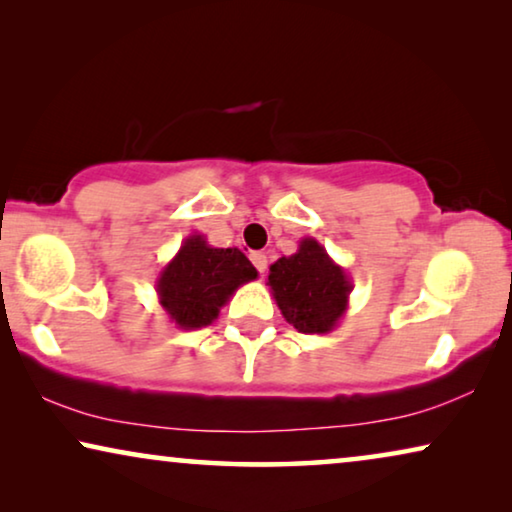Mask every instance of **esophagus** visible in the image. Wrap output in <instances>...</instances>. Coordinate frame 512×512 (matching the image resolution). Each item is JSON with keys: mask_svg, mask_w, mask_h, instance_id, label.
I'll return each mask as SVG.
<instances>
[{"mask_svg": "<svg viewBox=\"0 0 512 512\" xmlns=\"http://www.w3.org/2000/svg\"><path fill=\"white\" fill-rule=\"evenodd\" d=\"M249 258H251V263L256 265V270L261 272V275H263L265 270H268V256H265L263 251H251Z\"/></svg>", "mask_w": 512, "mask_h": 512, "instance_id": "1", "label": "esophagus"}]
</instances>
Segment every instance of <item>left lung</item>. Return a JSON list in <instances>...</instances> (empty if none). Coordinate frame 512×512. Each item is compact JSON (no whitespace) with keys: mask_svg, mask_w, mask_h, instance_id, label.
I'll use <instances>...</instances> for the list:
<instances>
[{"mask_svg":"<svg viewBox=\"0 0 512 512\" xmlns=\"http://www.w3.org/2000/svg\"><path fill=\"white\" fill-rule=\"evenodd\" d=\"M268 286L298 333H328L347 310L352 282L317 240L305 237L293 256L270 265Z\"/></svg>","mask_w":512,"mask_h":512,"instance_id":"8db88e82","label":"left lung"}]
</instances>
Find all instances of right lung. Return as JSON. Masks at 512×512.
I'll use <instances>...</instances> for the list:
<instances>
[{
    "instance_id": "obj_1",
    "label": "right lung",
    "mask_w": 512,
    "mask_h": 512,
    "mask_svg": "<svg viewBox=\"0 0 512 512\" xmlns=\"http://www.w3.org/2000/svg\"><path fill=\"white\" fill-rule=\"evenodd\" d=\"M256 277L240 249H216L202 235H191L160 272L156 289L170 319L188 331L212 324L228 298Z\"/></svg>"
}]
</instances>
